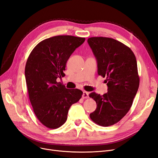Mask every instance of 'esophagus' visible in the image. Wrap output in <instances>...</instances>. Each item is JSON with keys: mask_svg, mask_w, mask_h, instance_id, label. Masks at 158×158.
<instances>
[{"mask_svg": "<svg viewBox=\"0 0 158 158\" xmlns=\"http://www.w3.org/2000/svg\"><path fill=\"white\" fill-rule=\"evenodd\" d=\"M82 98H83L84 99L88 98V92H85V91H84V92H83Z\"/></svg>", "mask_w": 158, "mask_h": 158, "instance_id": "esophagus-1", "label": "esophagus"}]
</instances>
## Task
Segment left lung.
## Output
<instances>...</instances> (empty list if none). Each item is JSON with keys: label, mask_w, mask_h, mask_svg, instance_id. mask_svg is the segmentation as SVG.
<instances>
[{"label": "left lung", "mask_w": 158, "mask_h": 158, "mask_svg": "<svg viewBox=\"0 0 158 158\" xmlns=\"http://www.w3.org/2000/svg\"><path fill=\"white\" fill-rule=\"evenodd\" d=\"M98 62V74L106 77V94H89L97 108L89 117L97 125L111 126L122 119L130 110L139 87L136 56L123 43L105 37L88 40Z\"/></svg>", "instance_id": "8db88e82"}]
</instances>
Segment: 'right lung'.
<instances>
[{
	"instance_id": "add662e5",
	"label": "right lung",
	"mask_w": 158,
	"mask_h": 158,
	"mask_svg": "<svg viewBox=\"0 0 158 158\" xmlns=\"http://www.w3.org/2000/svg\"><path fill=\"white\" fill-rule=\"evenodd\" d=\"M85 40L72 35L47 38L28 56L25 76L30 101L38 120L47 128L63 125L70 106L82 98V91L66 89L56 79L65 76L66 62Z\"/></svg>"
}]
</instances>
